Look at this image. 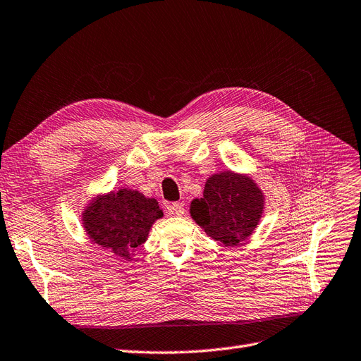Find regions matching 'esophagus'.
Instances as JSON below:
<instances>
[{
  "instance_id": "1",
  "label": "esophagus",
  "mask_w": 361,
  "mask_h": 361,
  "mask_svg": "<svg viewBox=\"0 0 361 361\" xmlns=\"http://www.w3.org/2000/svg\"><path fill=\"white\" fill-rule=\"evenodd\" d=\"M170 212H171L173 215L180 216V215L185 214V206H183L182 203H173V204L170 206Z\"/></svg>"
}]
</instances>
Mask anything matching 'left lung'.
I'll list each match as a JSON object with an SVG mask.
<instances>
[{
    "label": "left lung",
    "instance_id": "left-lung-1",
    "mask_svg": "<svg viewBox=\"0 0 361 361\" xmlns=\"http://www.w3.org/2000/svg\"><path fill=\"white\" fill-rule=\"evenodd\" d=\"M263 202L251 179L224 171L207 179L203 198L191 203V215L210 238L233 246L252 234L263 214Z\"/></svg>",
    "mask_w": 361,
    "mask_h": 361
}]
</instances>
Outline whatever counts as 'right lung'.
<instances>
[{"instance_id": "obj_1", "label": "right lung", "mask_w": 361, "mask_h": 361, "mask_svg": "<svg viewBox=\"0 0 361 361\" xmlns=\"http://www.w3.org/2000/svg\"><path fill=\"white\" fill-rule=\"evenodd\" d=\"M163 216L157 200L139 191L119 190L97 200L85 210L86 233L103 250L131 258L135 247L145 243L152 224Z\"/></svg>"}]
</instances>
